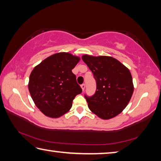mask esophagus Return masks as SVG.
Returning <instances> with one entry per match:
<instances>
[{
    "mask_svg": "<svg viewBox=\"0 0 161 161\" xmlns=\"http://www.w3.org/2000/svg\"><path fill=\"white\" fill-rule=\"evenodd\" d=\"M81 89H82V91L84 92V89H85V87H86V85H85V84H82L81 85Z\"/></svg>",
    "mask_w": 161,
    "mask_h": 161,
    "instance_id": "esophagus-1",
    "label": "esophagus"
}]
</instances>
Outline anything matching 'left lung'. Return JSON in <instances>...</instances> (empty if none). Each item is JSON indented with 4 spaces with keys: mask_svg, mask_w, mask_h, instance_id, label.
<instances>
[{
    "mask_svg": "<svg viewBox=\"0 0 161 161\" xmlns=\"http://www.w3.org/2000/svg\"><path fill=\"white\" fill-rule=\"evenodd\" d=\"M81 58L97 83L94 95H84L89 108L102 119L114 118L126 108L132 97L133 84L129 69L111 57L85 54Z\"/></svg>",
    "mask_w": 161,
    "mask_h": 161,
    "instance_id": "obj_1",
    "label": "left lung"
}]
</instances>
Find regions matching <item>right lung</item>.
I'll return each instance as SVG.
<instances>
[{
    "mask_svg": "<svg viewBox=\"0 0 161 161\" xmlns=\"http://www.w3.org/2000/svg\"><path fill=\"white\" fill-rule=\"evenodd\" d=\"M80 58L68 53L48 57L37 65L29 78L30 94L36 107L51 118L64 115L72 106V101L81 93L72 69Z\"/></svg>",
    "mask_w": 161,
    "mask_h": 161,
    "instance_id": "obj_1",
    "label": "right lung"
}]
</instances>
